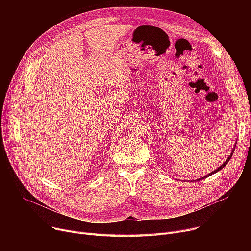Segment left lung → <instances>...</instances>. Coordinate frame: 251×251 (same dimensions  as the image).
I'll list each match as a JSON object with an SVG mask.
<instances>
[{
	"mask_svg": "<svg viewBox=\"0 0 251 251\" xmlns=\"http://www.w3.org/2000/svg\"><path fill=\"white\" fill-rule=\"evenodd\" d=\"M235 147H236V143H235ZM234 150L235 149H233V151H232V152H231V154H230V156L228 157V159L225 161V163H224V164H222L218 169H216L215 171H213V172L212 173H209V174H207L206 176H204V177H202V178H200V179H196L195 181H200V180H202V179H205L206 177H208V176H210V175H213V174H215V173H217L218 172V171H220V170H222L224 167H225L227 164H228V162L230 161V159H231V157H232V155H233V152H234Z\"/></svg>",
	"mask_w": 251,
	"mask_h": 251,
	"instance_id": "1",
	"label": "left lung"
}]
</instances>
